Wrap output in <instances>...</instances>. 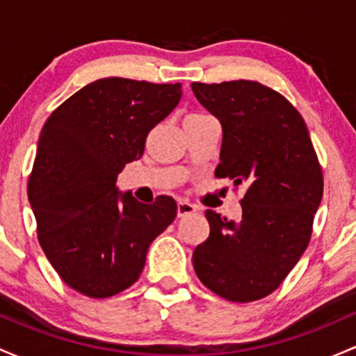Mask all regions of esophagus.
<instances>
[{
	"mask_svg": "<svg viewBox=\"0 0 356 356\" xmlns=\"http://www.w3.org/2000/svg\"><path fill=\"white\" fill-rule=\"evenodd\" d=\"M197 212V207L194 204L187 202V201H179L177 202V218H184V216H189Z\"/></svg>",
	"mask_w": 356,
	"mask_h": 356,
	"instance_id": "1",
	"label": "esophagus"
}]
</instances>
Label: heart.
<instances>
[{
  "label": "heart",
  "mask_w": 356,
  "mask_h": 356,
  "mask_svg": "<svg viewBox=\"0 0 356 356\" xmlns=\"http://www.w3.org/2000/svg\"><path fill=\"white\" fill-rule=\"evenodd\" d=\"M201 117H206V115H201V113H191V115L186 117V120H192V118H201Z\"/></svg>",
  "instance_id": "1"
}]
</instances>
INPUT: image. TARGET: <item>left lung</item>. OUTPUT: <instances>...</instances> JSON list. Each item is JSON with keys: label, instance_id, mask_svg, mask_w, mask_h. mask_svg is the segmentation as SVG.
<instances>
[{"label": "left lung", "instance_id": "left-lung-1", "mask_svg": "<svg viewBox=\"0 0 356 356\" xmlns=\"http://www.w3.org/2000/svg\"><path fill=\"white\" fill-rule=\"evenodd\" d=\"M222 125L216 177L246 186L239 222L207 209L209 238L192 254L195 275L227 301L271 295L312 238L323 174L300 112L276 90L251 80L191 85Z\"/></svg>", "mask_w": 356, "mask_h": 356}]
</instances>
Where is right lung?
Returning a JSON list of instances; mask_svg holds the SVG:
<instances>
[{
  "label": "right lung",
  "mask_w": 356,
  "mask_h": 356,
  "mask_svg": "<svg viewBox=\"0 0 356 356\" xmlns=\"http://www.w3.org/2000/svg\"><path fill=\"white\" fill-rule=\"evenodd\" d=\"M181 97V83L108 76L73 93L44 122L28 199L43 252L81 295L108 298L136 283L150 243L175 219L172 197L142 204L115 182Z\"/></svg>",
  "instance_id": "right-lung-1"
}]
</instances>
